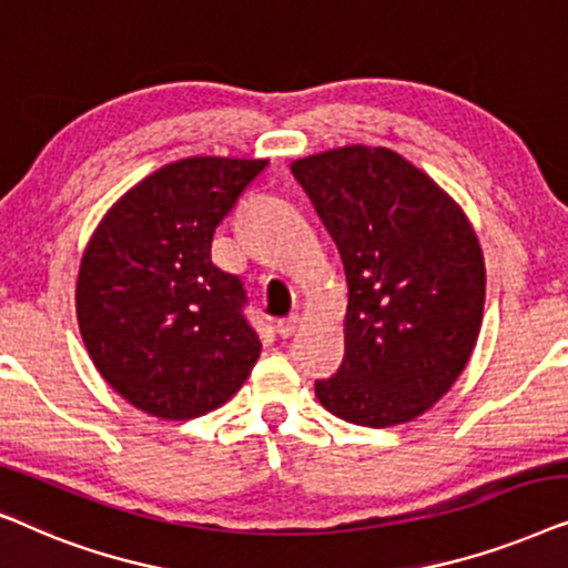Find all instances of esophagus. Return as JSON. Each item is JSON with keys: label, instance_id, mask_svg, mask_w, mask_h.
<instances>
[{"label": "esophagus", "instance_id": "esophagus-1", "mask_svg": "<svg viewBox=\"0 0 568 568\" xmlns=\"http://www.w3.org/2000/svg\"><path fill=\"white\" fill-rule=\"evenodd\" d=\"M296 329H298V316L296 314L285 316V320L277 322V335L283 337V339H288L291 335H296Z\"/></svg>", "mask_w": 568, "mask_h": 568}]
</instances>
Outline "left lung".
Instances as JSON below:
<instances>
[{"label": "left lung", "mask_w": 568, "mask_h": 568, "mask_svg": "<svg viewBox=\"0 0 568 568\" xmlns=\"http://www.w3.org/2000/svg\"><path fill=\"white\" fill-rule=\"evenodd\" d=\"M347 277L345 358L316 397L355 426L426 413L465 372L486 304V264L463 210L387 148L351 145L291 165Z\"/></svg>", "instance_id": "1"}]
</instances>
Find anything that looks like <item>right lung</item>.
Segmentation results:
<instances>
[{"instance_id":"right-lung-1","label":"right lung","mask_w":568,"mask_h":568,"mask_svg":"<svg viewBox=\"0 0 568 568\" xmlns=\"http://www.w3.org/2000/svg\"><path fill=\"white\" fill-rule=\"evenodd\" d=\"M267 161L186 158L140 181L82 254L78 322L95 368L134 407L186 420L231 399L262 343L246 288L210 256Z\"/></svg>"}]
</instances>
